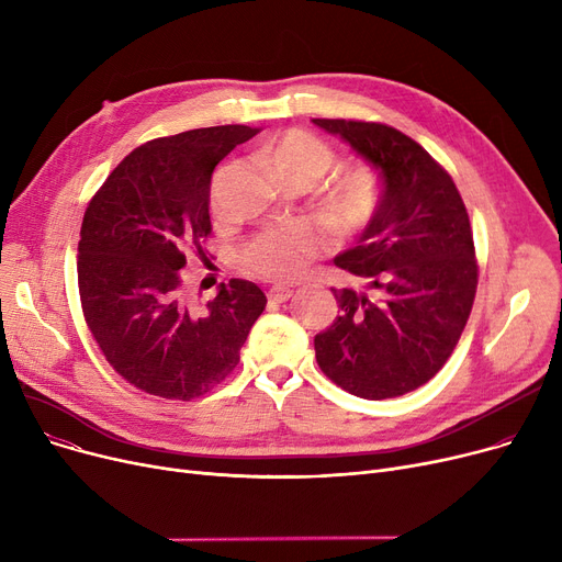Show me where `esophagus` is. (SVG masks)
Returning <instances> with one entry per match:
<instances>
[{
  "label": "esophagus",
  "mask_w": 562,
  "mask_h": 562,
  "mask_svg": "<svg viewBox=\"0 0 562 562\" xmlns=\"http://www.w3.org/2000/svg\"><path fill=\"white\" fill-rule=\"evenodd\" d=\"M266 296H269L271 303H286V301L293 296V289L278 284V286H271L269 293H266Z\"/></svg>",
  "instance_id": "obj_1"
}]
</instances>
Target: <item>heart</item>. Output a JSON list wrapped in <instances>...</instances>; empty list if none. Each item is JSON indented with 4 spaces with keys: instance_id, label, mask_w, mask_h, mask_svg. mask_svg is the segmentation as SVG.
<instances>
[{
    "instance_id": "obj_1",
    "label": "heart",
    "mask_w": 562,
    "mask_h": 562,
    "mask_svg": "<svg viewBox=\"0 0 562 562\" xmlns=\"http://www.w3.org/2000/svg\"><path fill=\"white\" fill-rule=\"evenodd\" d=\"M261 166L273 177H299L314 182L335 164V153L321 138L291 130L261 147ZM380 184L371 168L341 170L328 187V212L344 227L364 225L378 206ZM323 246V234L312 225H280L263 229L246 244L241 259L263 278H293Z\"/></svg>"
}]
</instances>
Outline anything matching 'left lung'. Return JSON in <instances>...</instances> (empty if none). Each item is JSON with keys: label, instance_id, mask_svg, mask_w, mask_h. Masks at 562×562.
Returning <instances> with one entry per match:
<instances>
[{"label": "left lung", "instance_id": "8db88e82", "mask_svg": "<svg viewBox=\"0 0 562 562\" xmlns=\"http://www.w3.org/2000/svg\"><path fill=\"white\" fill-rule=\"evenodd\" d=\"M371 164L382 193L339 269L362 289H333L339 316L314 337L321 371L348 394L380 401L428 382L453 352L479 284L464 202L424 147L403 132L314 117Z\"/></svg>", "mask_w": 562, "mask_h": 562}]
</instances>
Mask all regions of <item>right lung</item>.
I'll return each instance as SVG.
<instances>
[{"mask_svg": "<svg viewBox=\"0 0 562 562\" xmlns=\"http://www.w3.org/2000/svg\"><path fill=\"white\" fill-rule=\"evenodd\" d=\"M257 130L221 125L145 143L106 177L83 214L79 296L106 362L130 385L191 401L234 367L266 307L248 280L195 307L182 284L187 250L212 232V172Z\"/></svg>", "mask_w": 562, "mask_h": 562, "instance_id": "add662e5", "label": "right lung"}]
</instances>
